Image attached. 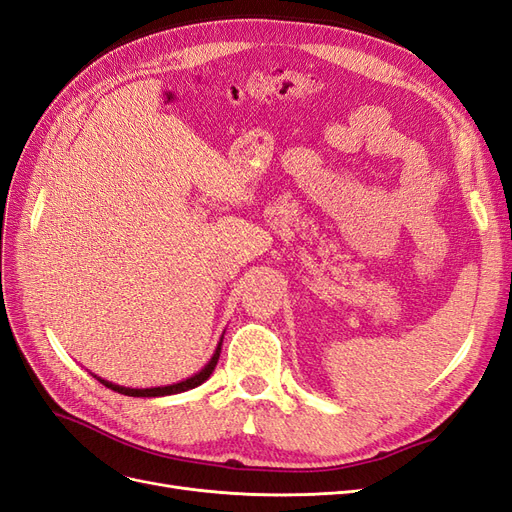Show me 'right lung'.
Segmentation results:
<instances>
[{
    "instance_id": "add662e5",
    "label": "right lung",
    "mask_w": 512,
    "mask_h": 512,
    "mask_svg": "<svg viewBox=\"0 0 512 512\" xmlns=\"http://www.w3.org/2000/svg\"><path fill=\"white\" fill-rule=\"evenodd\" d=\"M220 350H222V348L218 346V350H215V354L211 356V361L205 365V369H200L196 376H192V378H188V380H183V382H177V384H170V386H158V389H126V386H117V384L106 382V380H102V378H98V380L106 386V389L117 391V393L128 395V397H162V395L183 393V391L194 389V386H198V384H203V382L213 374V369H215V365H218V359H220Z\"/></svg>"
}]
</instances>
